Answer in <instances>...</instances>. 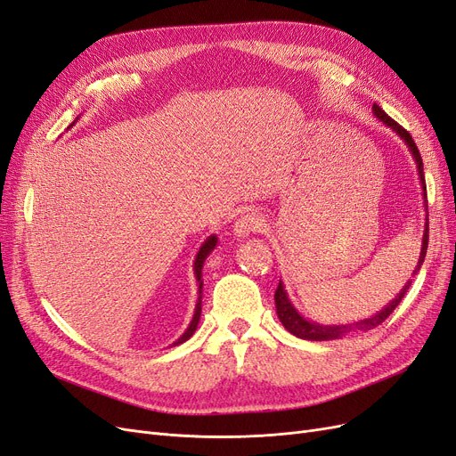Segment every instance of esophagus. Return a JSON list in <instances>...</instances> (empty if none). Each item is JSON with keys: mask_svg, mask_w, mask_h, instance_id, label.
<instances>
[{"mask_svg": "<svg viewBox=\"0 0 456 456\" xmlns=\"http://www.w3.org/2000/svg\"><path fill=\"white\" fill-rule=\"evenodd\" d=\"M263 219H261V216L259 214H256V212H246L244 216H240L237 222H234V234H237V237H240V239H244V237H248L249 232H256V231H261L263 229Z\"/></svg>", "mask_w": 456, "mask_h": 456, "instance_id": "34e87169", "label": "esophagus"}]
</instances>
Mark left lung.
I'll return each mask as SVG.
<instances>
[{
  "instance_id": "obj_1",
  "label": "left lung",
  "mask_w": 456,
  "mask_h": 456,
  "mask_svg": "<svg viewBox=\"0 0 456 456\" xmlns=\"http://www.w3.org/2000/svg\"><path fill=\"white\" fill-rule=\"evenodd\" d=\"M373 113L379 117L380 121H383L387 126H390L395 134H398L405 143L409 151L413 153V159L417 163V170H419V178H420V185H422V191H424V199H426V182H424V168H422V157L417 150V143L413 142V138H411L409 132L400 126L398 123H395L394 119H390V117L383 111V108H379L377 104H373ZM426 248H428V217H426V225H424V234H422V248H420V257H419V263H417V269L413 271V274H417L420 271V265L422 261L426 257ZM411 286V281L402 288V291L395 296L380 313H377L375 316L371 318H365V320H360V322H352V324H341V326H320L316 324V322H311L303 318L297 311L296 306L291 305V301L288 299V293L284 289V284L282 281L278 282V288L274 291V305H276V314L278 318H281L282 326L293 333L296 337H299V339H306V341H333V339H341V337L348 335V333H354V331H367V330H373L377 326L383 324V322L394 313V308L400 305V301L403 299L405 291L409 289Z\"/></svg>"
}]
</instances>
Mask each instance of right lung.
<instances>
[{
	"instance_id": "right-lung-1",
	"label": "right lung",
	"mask_w": 456,
	"mask_h": 456,
	"mask_svg": "<svg viewBox=\"0 0 456 456\" xmlns=\"http://www.w3.org/2000/svg\"><path fill=\"white\" fill-rule=\"evenodd\" d=\"M216 244H217V237L216 234H212V237H208L207 240H204V244L200 246V249H199V254H197V257H195V265H193V271H195V278H197V282H199V299H197V306H195V314H193V320H191V324H189V328L185 330V333L180 337L178 341L175 343H172L174 346L175 345H182V343H185L191 335L195 333V330H197V326H199V320H200V311H202V267H204V261H207V257L210 256V252L212 249L216 248Z\"/></svg>"
}]
</instances>
